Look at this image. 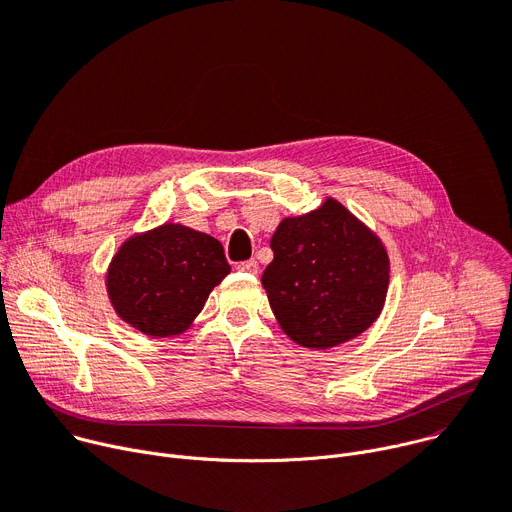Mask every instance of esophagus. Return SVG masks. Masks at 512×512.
<instances>
[{
	"label": "esophagus",
	"instance_id": "34e87169",
	"mask_svg": "<svg viewBox=\"0 0 512 512\" xmlns=\"http://www.w3.org/2000/svg\"><path fill=\"white\" fill-rule=\"evenodd\" d=\"M236 269L238 271H245V274H257V271H259V263L255 261V259H251V261H243V263H238L236 265Z\"/></svg>",
	"mask_w": 512,
	"mask_h": 512
}]
</instances>
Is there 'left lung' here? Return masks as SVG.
I'll list each match as a JSON object with an SVG mask.
<instances>
[{
  "label": "left lung",
  "mask_w": 512,
  "mask_h": 512,
  "mask_svg": "<svg viewBox=\"0 0 512 512\" xmlns=\"http://www.w3.org/2000/svg\"><path fill=\"white\" fill-rule=\"evenodd\" d=\"M271 261L261 284L282 331L294 344L329 350L379 319L389 288V255L337 199L284 218L271 236Z\"/></svg>",
  "instance_id": "left-lung-1"
}]
</instances>
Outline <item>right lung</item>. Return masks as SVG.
<instances>
[{
  "label": "right lung",
  "instance_id": "right-lung-1",
  "mask_svg": "<svg viewBox=\"0 0 512 512\" xmlns=\"http://www.w3.org/2000/svg\"><path fill=\"white\" fill-rule=\"evenodd\" d=\"M230 274L222 243L185 224L131 234L113 255L105 286L117 317L148 337L185 333Z\"/></svg>",
  "mask_w": 512,
  "mask_h": 512
}]
</instances>
